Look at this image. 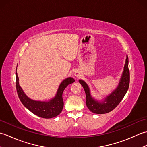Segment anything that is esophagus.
I'll return each instance as SVG.
<instances>
[{
    "label": "esophagus",
    "instance_id": "esophagus-1",
    "mask_svg": "<svg viewBox=\"0 0 147 147\" xmlns=\"http://www.w3.org/2000/svg\"><path fill=\"white\" fill-rule=\"evenodd\" d=\"M74 76H75L76 77H79L80 76V73L79 71H75L74 72Z\"/></svg>",
    "mask_w": 147,
    "mask_h": 147
}]
</instances>
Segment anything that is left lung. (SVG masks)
Instances as JSON below:
<instances>
[{
  "mask_svg": "<svg viewBox=\"0 0 147 147\" xmlns=\"http://www.w3.org/2000/svg\"><path fill=\"white\" fill-rule=\"evenodd\" d=\"M128 57L126 55L125 64L123 74L117 88L110 94L107 95L102 100L93 98L90 93V90L87 83L82 80H79V83L83 87L86 94V104L89 110L95 114H106L117 107L128 90L129 85V71L128 68Z\"/></svg>",
  "mask_w": 147,
  "mask_h": 147,
  "instance_id": "1",
  "label": "left lung"
}]
</instances>
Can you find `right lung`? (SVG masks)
I'll use <instances>...</instances> for the list:
<instances>
[{
  "mask_svg": "<svg viewBox=\"0 0 147 147\" xmlns=\"http://www.w3.org/2000/svg\"><path fill=\"white\" fill-rule=\"evenodd\" d=\"M16 85L17 93L22 104L34 114L40 117L46 119L54 117L62 112L64 107L62 93L68 85L73 83L75 81L71 77L67 78L61 83L54 97L49 100L48 101H38L31 99L23 92L19 83L17 68L16 69Z\"/></svg>",
  "mask_w": 147,
  "mask_h": 147,
  "instance_id": "obj_1",
  "label": "right lung"
}]
</instances>
